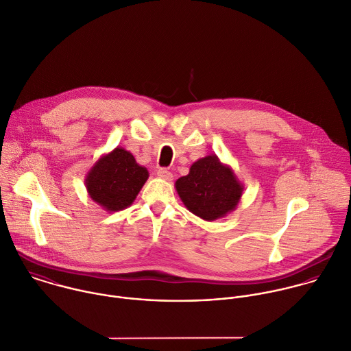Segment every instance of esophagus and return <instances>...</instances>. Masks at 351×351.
Wrapping results in <instances>:
<instances>
[{
	"instance_id": "esophagus-1",
	"label": "esophagus",
	"mask_w": 351,
	"mask_h": 351,
	"mask_svg": "<svg viewBox=\"0 0 351 351\" xmlns=\"http://www.w3.org/2000/svg\"><path fill=\"white\" fill-rule=\"evenodd\" d=\"M157 176L158 178H161V179H164V180H172V173L167 169V168H160L158 171H157Z\"/></svg>"
}]
</instances>
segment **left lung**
Masks as SVG:
<instances>
[{
  "mask_svg": "<svg viewBox=\"0 0 351 351\" xmlns=\"http://www.w3.org/2000/svg\"><path fill=\"white\" fill-rule=\"evenodd\" d=\"M175 189L184 206L205 221L235 210L245 190L234 169L215 154L197 160L189 175L175 182Z\"/></svg>",
  "mask_w": 351,
  "mask_h": 351,
  "instance_id": "obj_1",
  "label": "left lung"
}]
</instances>
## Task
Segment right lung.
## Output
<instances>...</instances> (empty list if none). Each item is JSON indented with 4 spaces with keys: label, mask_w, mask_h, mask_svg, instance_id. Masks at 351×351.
Returning <instances> with one entry per match:
<instances>
[{
    "label": "right lung",
    "mask_w": 351,
    "mask_h": 351,
    "mask_svg": "<svg viewBox=\"0 0 351 351\" xmlns=\"http://www.w3.org/2000/svg\"><path fill=\"white\" fill-rule=\"evenodd\" d=\"M147 179V169L117 146L88 169L84 186L90 198L106 212H119L132 205Z\"/></svg>",
    "instance_id": "1"
}]
</instances>
